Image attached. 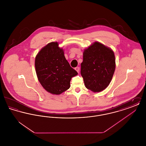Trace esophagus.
<instances>
[{
    "mask_svg": "<svg viewBox=\"0 0 146 146\" xmlns=\"http://www.w3.org/2000/svg\"><path fill=\"white\" fill-rule=\"evenodd\" d=\"M75 70H76V71L78 72V73H79V72L80 68H79V67H76V68H75Z\"/></svg>",
    "mask_w": 146,
    "mask_h": 146,
    "instance_id": "1",
    "label": "esophagus"
}]
</instances>
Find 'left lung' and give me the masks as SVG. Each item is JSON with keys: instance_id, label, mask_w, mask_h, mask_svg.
Returning <instances> with one entry per match:
<instances>
[{"instance_id": "obj_1", "label": "left lung", "mask_w": 146, "mask_h": 146, "mask_svg": "<svg viewBox=\"0 0 146 146\" xmlns=\"http://www.w3.org/2000/svg\"><path fill=\"white\" fill-rule=\"evenodd\" d=\"M115 69V56L111 49L95 42L84 50L80 73L88 89L94 92L104 90L111 83Z\"/></svg>"}]
</instances>
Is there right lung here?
<instances>
[{"mask_svg":"<svg viewBox=\"0 0 146 146\" xmlns=\"http://www.w3.org/2000/svg\"><path fill=\"white\" fill-rule=\"evenodd\" d=\"M35 67L42 86L55 95L68 90L71 78L78 74L70 66L57 42H50L41 49L35 57Z\"/></svg>","mask_w":146,"mask_h":146,"instance_id":"obj_1","label":"right lung"}]
</instances>
